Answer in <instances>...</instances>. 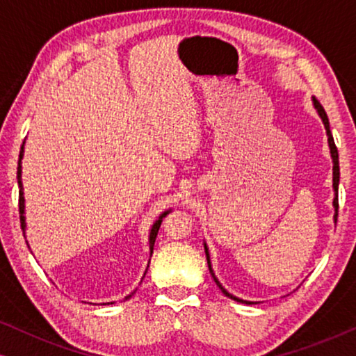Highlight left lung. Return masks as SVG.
I'll return each instance as SVG.
<instances>
[{
	"instance_id": "1",
	"label": "left lung",
	"mask_w": 356,
	"mask_h": 356,
	"mask_svg": "<svg viewBox=\"0 0 356 356\" xmlns=\"http://www.w3.org/2000/svg\"><path fill=\"white\" fill-rule=\"evenodd\" d=\"M313 104H314V108L318 110V115L321 116V120H323L324 128H325V133H327V143H329V149H330V157H332V163H334V167H332V186H334V193H335V196H334V209H335L334 220L337 222V216H339V178H340L339 152H337V147H335V143H334L332 133H330V128H329V118H327V115H325V111H324V108H323V105H321L319 102L314 99V97H313ZM204 250H206V257H207V266H209V270H211V275L213 277V280H216V284L218 285V289L222 290V293L225 295V296H228V298H232V300L238 301V303H246V305L252 303V301H246V300H240V298H236V296H233L232 293H228V291H227L225 289H223V286L220 285V282L217 280V277H216V274H213V270H212V266H211V256H209V250H207V245H206V243H204Z\"/></svg>"
}]
</instances>
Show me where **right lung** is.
I'll return each instance as SVG.
<instances>
[{"mask_svg":"<svg viewBox=\"0 0 356 356\" xmlns=\"http://www.w3.org/2000/svg\"><path fill=\"white\" fill-rule=\"evenodd\" d=\"M22 157H24V144H22V147H21V152H19V162H17V183H19V188H21V191H19V213H21V227H22V230L26 232V217H24V196H22V181H21V173H22V165H21V160H22ZM170 211H165L163 213H160V217L157 218V220H155V223L152 225V228H150V235H149V248H150V256H152V252H154V243H155V238H157V233H159V228H160V225H162V220H163V217L167 216ZM149 267V266H147ZM145 275V274H144ZM133 295V293H131ZM131 295H128L126 296V300L128 298H131Z\"/></svg>","mask_w":356,"mask_h":356,"instance_id":"obj_1","label":"right lung"}]
</instances>
